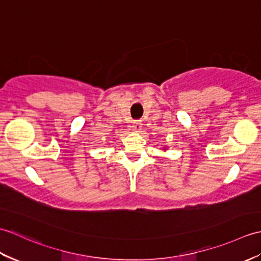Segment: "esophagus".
I'll use <instances>...</instances> for the list:
<instances>
[{
  "label": "esophagus",
  "instance_id": "34e87169",
  "mask_svg": "<svg viewBox=\"0 0 261 261\" xmlns=\"http://www.w3.org/2000/svg\"><path fill=\"white\" fill-rule=\"evenodd\" d=\"M141 126H142L141 120H135L134 122H132V129H134L135 131L141 130Z\"/></svg>",
  "mask_w": 261,
  "mask_h": 261
}]
</instances>
